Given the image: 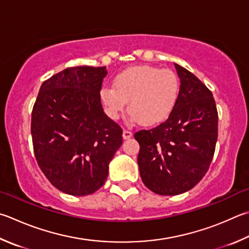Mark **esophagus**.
Masks as SVG:
<instances>
[{"label": "esophagus", "mask_w": 249, "mask_h": 249, "mask_svg": "<svg viewBox=\"0 0 249 249\" xmlns=\"http://www.w3.org/2000/svg\"><path fill=\"white\" fill-rule=\"evenodd\" d=\"M133 136V133L132 130H128V129H124L123 130V138L124 139H128Z\"/></svg>", "instance_id": "esophagus-1"}]
</instances>
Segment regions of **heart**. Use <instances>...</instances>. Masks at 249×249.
I'll use <instances>...</instances> for the list:
<instances>
[{
  "label": "heart",
  "instance_id": "b5f03b06",
  "mask_svg": "<svg viewBox=\"0 0 249 249\" xmlns=\"http://www.w3.org/2000/svg\"><path fill=\"white\" fill-rule=\"evenodd\" d=\"M178 91L179 83L173 71L142 65L122 71L114 86L106 85L101 89V100L112 119H117L128 102L130 121L153 125L170 115Z\"/></svg>",
  "mask_w": 249,
  "mask_h": 249
}]
</instances>
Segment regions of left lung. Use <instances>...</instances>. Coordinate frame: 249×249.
<instances>
[{"label": "left lung", "instance_id": "1", "mask_svg": "<svg viewBox=\"0 0 249 249\" xmlns=\"http://www.w3.org/2000/svg\"><path fill=\"white\" fill-rule=\"evenodd\" d=\"M179 91L163 123L142 129L140 178L151 192L174 196L192 189L209 169L218 139V110L212 92L191 71L174 64Z\"/></svg>", "mask_w": 249, "mask_h": 249}]
</instances>
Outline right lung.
I'll list each match as a JSON object with an SVG mask.
<instances>
[{"mask_svg":"<svg viewBox=\"0 0 249 249\" xmlns=\"http://www.w3.org/2000/svg\"><path fill=\"white\" fill-rule=\"evenodd\" d=\"M105 67H69L44 80L31 113L39 168L58 191L86 196L103 186L123 130L103 112Z\"/></svg>","mask_w":249,"mask_h":249,"instance_id":"obj_1","label":"right lung"}]
</instances>
